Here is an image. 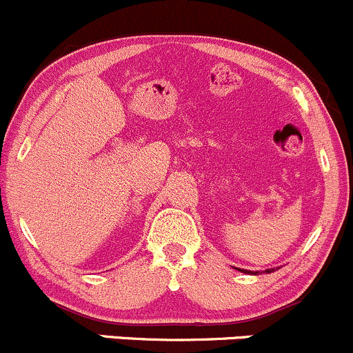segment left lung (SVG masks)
I'll return each mask as SVG.
<instances>
[{
    "instance_id": "8db88e82",
    "label": "left lung",
    "mask_w": 353,
    "mask_h": 353,
    "mask_svg": "<svg viewBox=\"0 0 353 353\" xmlns=\"http://www.w3.org/2000/svg\"><path fill=\"white\" fill-rule=\"evenodd\" d=\"M241 272H247V270H241ZM267 272H272V270H267Z\"/></svg>"
}]
</instances>
